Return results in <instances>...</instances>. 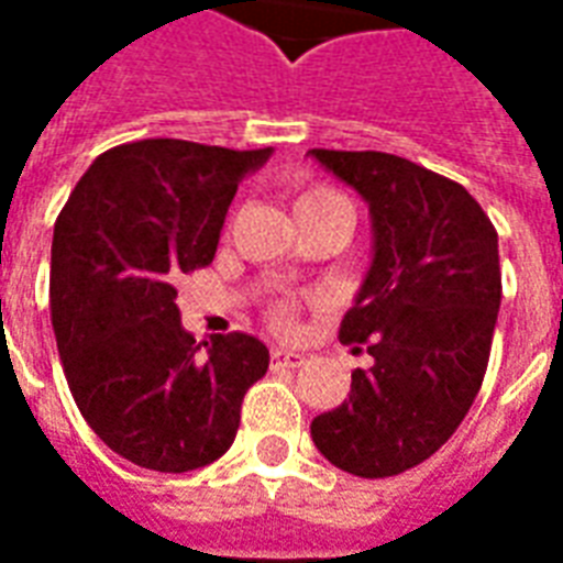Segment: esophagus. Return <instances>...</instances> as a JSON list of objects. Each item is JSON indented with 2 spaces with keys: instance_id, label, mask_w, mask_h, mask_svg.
Masks as SVG:
<instances>
[{
  "instance_id": "34e87169",
  "label": "esophagus",
  "mask_w": 563,
  "mask_h": 563,
  "mask_svg": "<svg viewBox=\"0 0 563 563\" xmlns=\"http://www.w3.org/2000/svg\"><path fill=\"white\" fill-rule=\"evenodd\" d=\"M301 365H305V355L286 353V350H274L271 353V367H289V371H295V367Z\"/></svg>"
}]
</instances>
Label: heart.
<instances>
[{"instance_id":"obj_1","label":"heart","mask_w":563,"mask_h":563,"mask_svg":"<svg viewBox=\"0 0 563 563\" xmlns=\"http://www.w3.org/2000/svg\"><path fill=\"white\" fill-rule=\"evenodd\" d=\"M329 201H343L341 192H334L329 186H305L298 196H295V213L307 208H317V205H329ZM268 325L280 334H292L298 329V305L295 301H274L268 307Z\"/></svg>"}]
</instances>
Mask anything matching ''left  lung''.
Returning a JSON list of instances; mask_svg holds the SVG:
<instances>
[{
  "label": "left lung",
  "mask_w": 563,
  "mask_h": 563,
  "mask_svg": "<svg viewBox=\"0 0 563 563\" xmlns=\"http://www.w3.org/2000/svg\"><path fill=\"white\" fill-rule=\"evenodd\" d=\"M374 217V265L343 343L374 365L310 424L325 459L365 479L410 471L455 434L483 386L497 307V232L455 180L377 150H310Z\"/></svg>",
  "instance_id": "1"
}]
</instances>
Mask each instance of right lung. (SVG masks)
Returning a JSON list of instances; mask_svg holds the SVG:
<instances>
[{
  "mask_svg": "<svg viewBox=\"0 0 563 563\" xmlns=\"http://www.w3.org/2000/svg\"><path fill=\"white\" fill-rule=\"evenodd\" d=\"M271 147L144 139L104 150L59 210L51 322L68 389L104 446L139 467L186 473L229 452L268 346L250 334L198 343L177 283L213 262L238 180Z\"/></svg>",
  "mask_w": 563,
  "mask_h": 563,
  "instance_id": "obj_1",
  "label": "right lung"
}]
</instances>
